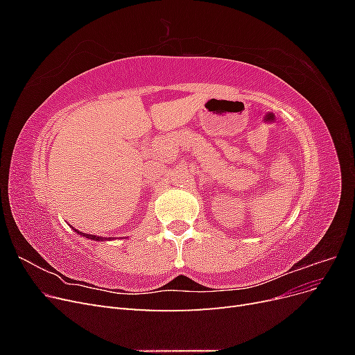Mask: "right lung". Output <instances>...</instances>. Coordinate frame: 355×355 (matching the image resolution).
I'll return each instance as SVG.
<instances>
[{"label":"right lung","instance_id":"right-lung-1","mask_svg":"<svg viewBox=\"0 0 355 355\" xmlns=\"http://www.w3.org/2000/svg\"><path fill=\"white\" fill-rule=\"evenodd\" d=\"M75 232H78L80 235H83V237H85V239H89V240H96V241H106V240H112V237H110V239H103V237H96V235H92V234H83V232H80V231H77V230H73Z\"/></svg>","mask_w":355,"mask_h":355}]
</instances>
